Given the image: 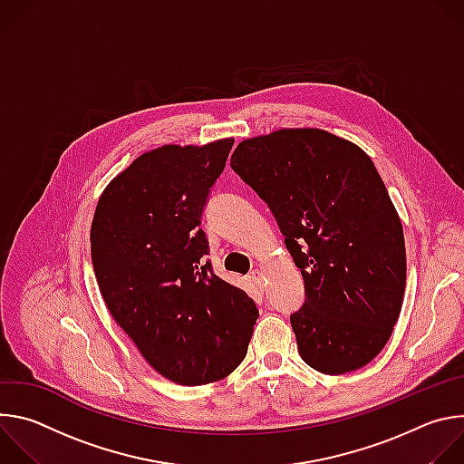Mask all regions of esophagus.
<instances>
[{
  "instance_id": "34e87169",
  "label": "esophagus",
  "mask_w": 464,
  "mask_h": 464,
  "mask_svg": "<svg viewBox=\"0 0 464 464\" xmlns=\"http://www.w3.org/2000/svg\"><path fill=\"white\" fill-rule=\"evenodd\" d=\"M249 281H251L255 286L262 288V283H264V274H262L260 270H253V272L249 274Z\"/></svg>"
}]
</instances>
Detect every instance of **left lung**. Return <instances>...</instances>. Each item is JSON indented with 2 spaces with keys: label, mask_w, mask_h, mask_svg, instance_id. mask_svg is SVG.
<instances>
[{
  "label": "left lung",
  "mask_w": 464,
  "mask_h": 464,
  "mask_svg": "<svg viewBox=\"0 0 464 464\" xmlns=\"http://www.w3.org/2000/svg\"><path fill=\"white\" fill-rule=\"evenodd\" d=\"M231 169L268 206L304 281L290 315L304 363L323 374L367 365L401 315L406 246L371 158L324 130L242 141Z\"/></svg>",
  "instance_id": "8db88e82"
}]
</instances>
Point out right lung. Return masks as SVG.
I'll return each instance as SVG.
<instances>
[{
    "label": "right lung",
    "mask_w": 464,
    "mask_h": 464,
    "mask_svg": "<svg viewBox=\"0 0 464 464\" xmlns=\"http://www.w3.org/2000/svg\"><path fill=\"white\" fill-rule=\"evenodd\" d=\"M233 140L140 156L102 192L92 262L102 299L143 358L179 385H204L246 358L255 301L215 276L202 215Z\"/></svg>",
    "instance_id": "1"
}]
</instances>
